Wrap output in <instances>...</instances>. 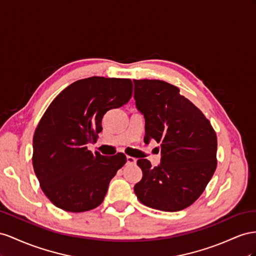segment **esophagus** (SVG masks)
Instances as JSON below:
<instances>
[{
  "mask_svg": "<svg viewBox=\"0 0 256 256\" xmlns=\"http://www.w3.org/2000/svg\"><path fill=\"white\" fill-rule=\"evenodd\" d=\"M126 163L128 164H135L136 158H133V156H126Z\"/></svg>",
  "mask_w": 256,
  "mask_h": 256,
  "instance_id": "1",
  "label": "esophagus"
}]
</instances>
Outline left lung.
<instances>
[{
	"label": "left lung",
	"mask_w": 256,
	"mask_h": 256,
	"mask_svg": "<svg viewBox=\"0 0 256 256\" xmlns=\"http://www.w3.org/2000/svg\"><path fill=\"white\" fill-rule=\"evenodd\" d=\"M134 100L144 118L146 144H160V163L137 165L142 180L134 192L144 205L180 211L198 198L216 168V135L209 120L177 86L162 80H134Z\"/></svg>",
	"instance_id": "8db88e82"
}]
</instances>
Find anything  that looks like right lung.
I'll return each mask as SVG.
<instances>
[{
    "mask_svg": "<svg viewBox=\"0 0 256 256\" xmlns=\"http://www.w3.org/2000/svg\"><path fill=\"white\" fill-rule=\"evenodd\" d=\"M130 79L89 77L70 84L49 105L33 137V168L42 192L58 208L84 212L100 206L123 153L88 150L102 132L103 116L132 96Z\"/></svg>",
    "mask_w": 256,
    "mask_h": 256,
    "instance_id": "obj_1",
    "label": "right lung"
}]
</instances>
